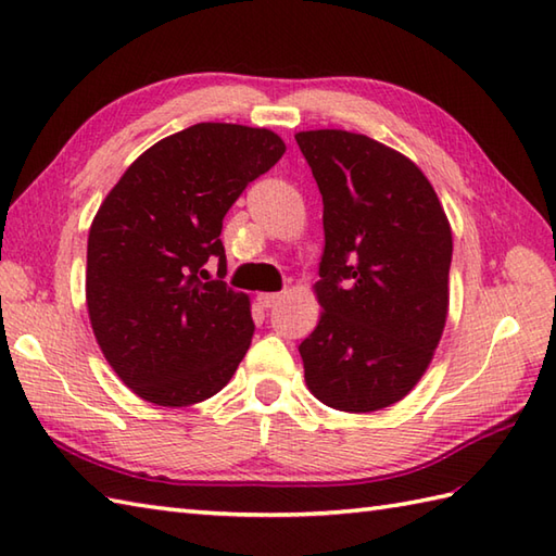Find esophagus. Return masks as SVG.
I'll return each mask as SVG.
<instances>
[{
  "mask_svg": "<svg viewBox=\"0 0 556 556\" xmlns=\"http://www.w3.org/2000/svg\"><path fill=\"white\" fill-rule=\"evenodd\" d=\"M281 301V293H257V303L263 305V308H271V305H277Z\"/></svg>",
  "mask_w": 556,
  "mask_h": 556,
  "instance_id": "esophagus-1",
  "label": "esophagus"
}]
</instances>
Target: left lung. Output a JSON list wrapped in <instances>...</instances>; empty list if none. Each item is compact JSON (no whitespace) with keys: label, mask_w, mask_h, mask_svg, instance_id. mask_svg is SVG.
<instances>
[{"label":"left lung","mask_w":556,"mask_h":556,"mask_svg":"<svg viewBox=\"0 0 556 556\" xmlns=\"http://www.w3.org/2000/svg\"><path fill=\"white\" fill-rule=\"evenodd\" d=\"M323 193L320 323L301 341L305 384L329 408L370 413L428 370L448 311L452 227L416 164L377 140L296 134Z\"/></svg>","instance_id":"obj_1"}]
</instances>
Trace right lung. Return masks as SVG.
Segmentation results:
<instances>
[{"label":"right lung","instance_id":"right-lung-1","mask_svg":"<svg viewBox=\"0 0 556 556\" xmlns=\"http://www.w3.org/2000/svg\"><path fill=\"white\" fill-rule=\"evenodd\" d=\"M285 150L269 128L195 124L148 148L102 200L88 233L90 325L112 370L150 404L215 396L251 346V299L205 265L227 271L222 219Z\"/></svg>","mask_w":556,"mask_h":556}]
</instances>
